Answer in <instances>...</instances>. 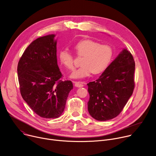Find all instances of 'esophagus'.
<instances>
[{"mask_svg": "<svg viewBox=\"0 0 156 156\" xmlns=\"http://www.w3.org/2000/svg\"><path fill=\"white\" fill-rule=\"evenodd\" d=\"M73 83H75V85L76 87H83L84 86V83L83 82L81 81H73Z\"/></svg>", "mask_w": 156, "mask_h": 156, "instance_id": "obj_1", "label": "esophagus"}]
</instances>
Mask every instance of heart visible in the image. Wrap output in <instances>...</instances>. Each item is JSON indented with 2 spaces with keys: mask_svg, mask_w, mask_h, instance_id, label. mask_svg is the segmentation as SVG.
Instances as JSON below:
<instances>
[{
  "mask_svg": "<svg viewBox=\"0 0 156 156\" xmlns=\"http://www.w3.org/2000/svg\"><path fill=\"white\" fill-rule=\"evenodd\" d=\"M74 49L77 55L83 57L81 67L71 75L73 78H85L91 73L100 74L109 66L113 58L112 48L108 44H101L92 39H84L77 43ZM59 58L61 63L70 71L74 70L75 63L72 54L67 50L59 52Z\"/></svg>",
  "mask_w": 156,
  "mask_h": 156,
  "instance_id": "heart-1",
  "label": "heart"
}]
</instances>
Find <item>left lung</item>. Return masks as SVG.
Segmentation results:
<instances>
[{
	"mask_svg": "<svg viewBox=\"0 0 156 156\" xmlns=\"http://www.w3.org/2000/svg\"><path fill=\"white\" fill-rule=\"evenodd\" d=\"M134 72L133 56L124 49L98 79L87 84L88 110L93 119L106 121L119 115L132 95Z\"/></svg>",
	"mask_w": 156,
	"mask_h": 156,
	"instance_id": "1",
	"label": "left lung"
}]
</instances>
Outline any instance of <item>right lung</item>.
<instances>
[{
	"mask_svg": "<svg viewBox=\"0 0 156 156\" xmlns=\"http://www.w3.org/2000/svg\"><path fill=\"white\" fill-rule=\"evenodd\" d=\"M55 34L41 37L26 49L17 65L20 94L33 112L44 119L63 113L71 81L61 80Z\"/></svg>",
	"mask_w": 156,
	"mask_h": 156,
	"instance_id": "right-lung-1",
	"label": "right lung"
}]
</instances>
